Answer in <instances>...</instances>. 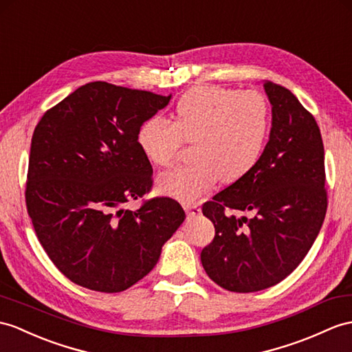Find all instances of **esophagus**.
<instances>
[{"instance_id": "1", "label": "esophagus", "mask_w": 352, "mask_h": 352, "mask_svg": "<svg viewBox=\"0 0 352 352\" xmlns=\"http://www.w3.org/2000/svg\"><path fill=\"white\" fill-rule=\"evenodd\" d=\"M184 209H185V212H186L188 215H190V217H197V215H200V212H201V209H200V206H199V204H190V203H185V204H184Z\"/></svg>"}]
</instances>
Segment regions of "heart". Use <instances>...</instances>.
I'll return each mask as SVG.
<instances>
[{"label": "heart", "instance_id": "obj_1", "mask_svg": "<svg viewBox=\"0 0 352 352\" xmlns=\"http://www.w3.org/2000/svg\"><path fill=\"white\" fill-rule=\"evenodd\" d=\"M270 110L256 91L199 87L177 101L175 122L151 116L137 131V144L152 164L168 166L182 140L192 142L191 164L158 177V191L184 203L209 192L221 179L234 182L256 166L267 142Z\"/></svg>", "mask_w": 352, "mask_h": 352}]
</instances>
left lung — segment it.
<instances>
[{
    "label": "left lung",
    "instance_id": "1",
    "mask_svg": "<svg viewBox=\"0 0 352 352\" xmlns=\"http://www.w3.org/2000/svg\"><path fill=\"white\" fill-rule=\"evenodd\" d=\"M263 87L272 128L260 161L203 204L215 237L201 251V264L215 284L234 293H254L285 279L309 252L327 210L324 146L315 118L287 88L269 80Z\"/></svg>",
    "mask_w": 352,
    "mask_h": 352
}]
</instances>
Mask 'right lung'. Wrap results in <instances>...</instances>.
Listing matches in <instances>:
<instances>
[{
    "label": "right lung",
    "mask_w": 352,
    "mask_h": 352,
    "mask_svg": "<svg viewBox=\"0 0 352 352\" xmlns=\"http://www.w3.org/2000/svg\"><path fill=\"white\" fill-rule=\"evenodd\" d=\"M170 98L91 82L34 130L27 209L43 250L74 284L101 293L130 288L184 222L182 206L168 197L124 208L151 190L152 166L137 131Z\"/></svg>",
    "instance_id": "1"
}]
</instances>
